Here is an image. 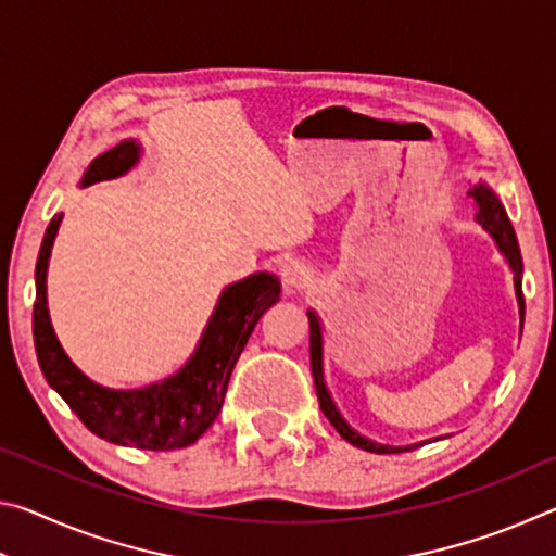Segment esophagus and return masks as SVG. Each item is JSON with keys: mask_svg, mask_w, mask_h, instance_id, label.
Masks as SVG:
<instances>
[{"mask_svg": "<svg viewBox=\"0 0 556 556\" xmlns=\"http://www.w3.org/2000/svg\"><path fill=\"white\" fill-rule=\"evenodd\" d=\"M281 281H285L287 291H299L312 281V267L301 260H291L281 267Z\"/></svg>", "mask_w": 556, "mask_h": 556, "instance_id": "34e87169", "label": "esophagus"}]
</instances>
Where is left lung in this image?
I'll return each mask as SVG.
<instances>
[{
  "mask_svg": "<svg viewBox=\"0 0 556 556\" xmlns=\"http://www.w3.org/2000/svg\"><path fill=\"white\" fill-rule=\"evenodd\" d=\"M470 199L476 203V220L483 225V228L493 235V240L497 242L503 255L510 262V267L515 271V291H517V304H520V318L525 321V296H522V255H520V244H517L513 223L507 218V213L503 208V203L497 201V195L485 186H473L468 191ZM308 351H312V372H314V382H316V394H318V407L328 417V421L338 429L345 441H351L353 446L372 451V454H394V451H409V448H392V446H380L372 444V441L363 439L357 431L345 425V419L338 414L336 404L331 400V394L326 390L324 382V363H321V326H318V318L314 314H308Z\"/></svg>",
  "mask_w": 556,
  "mask_h": 556,
  "instance_id": "1",
  "label": "left lung"
}]
</instances>
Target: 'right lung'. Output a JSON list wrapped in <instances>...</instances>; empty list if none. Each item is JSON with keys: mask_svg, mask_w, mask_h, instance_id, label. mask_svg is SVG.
<instances>
[{"mask_svg": "<svg viewBox=\"0 0 556 556\" xmlns=\"http://www.w3.org/2000/svg\"><path fill=\"white\" fill-rule=\"evenodd\" d=\"M139 159L137 142H119L100 154L83 176V186L129 172ZM63 215H53L36 260L34 345L46 382L92 434L119 446L172 451L191 446L220 414L235 363L262 314L279 301V281L252 275L223 291L218 308L184 370L144 390H108L88 380L63 353L46 308V267Z\"/></svg>", "mask_w": 556, "mask_h": 556, "instance_id": "obj_1", "label": "right lung"}]
</instances>
